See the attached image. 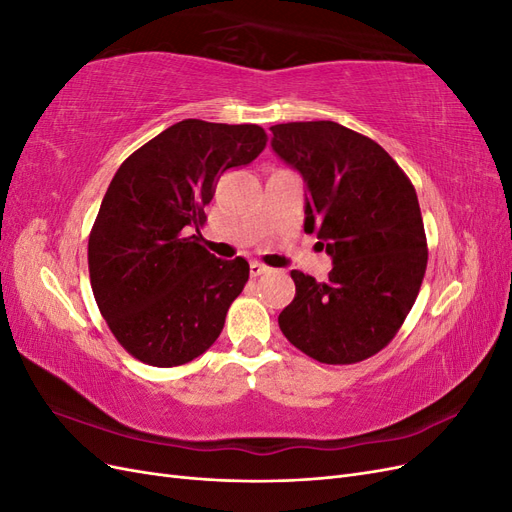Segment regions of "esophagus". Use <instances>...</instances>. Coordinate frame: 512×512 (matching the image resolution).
<instances>
[{"label": "esophagus", "instance_id": "obj_1", "mask_svg": "<svg viewBox=\"0 0 512 512\" xmlns=\"http://www.w3.org/2000/svg\"><path fill=\"white\" fill-rule=\"evenodd\" d=\"M267 271H269V267L260 265V262H250V275H252V277H258V275L267 273Z\"/></svg>", "mask_w": 512, "mask_h": 512}]
</instances>
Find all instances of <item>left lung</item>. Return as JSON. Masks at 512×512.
I'll return each mask as SVG.
<instances>
[{"mask_svg": "<svg viewBox=\"0 0 512 512\" xmlns=\"http://www.w3.org/2000/svg\"><path fill=\"white\" fill-rule=\"evenodd\" d=\"M277 156L307 185L305 232L333 258L324 282L292 271L280 314L288 342L318 363L369 359L404 324L427 269V237L412 181L376 141L335 121L271 128Z\"/></svg>", "mask_w": 512, "mask_h": 512, "instance_id": "1", "label": "left lung"}]
</instances>
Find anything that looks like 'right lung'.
Segmentation results:
<instances>
[{"instance_id": "add662e5", "label": "right lung", "mask_w": 512, "mask_h": 512, "mask_svg": "<svg viewBox=\"0 0 512 512\" xmlns=\"http://www.w3.org/2000/svg\"><path fill=\"white\" fill-rule=\"evenodd\" d=\"M265 147L256 123L183 119L119 166L91 226L87 262L100 314L134 359L185 365L220 337L250 265L215 258L196 232L215 183Z\"/></svg>"}]
</instances>
